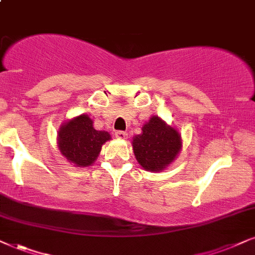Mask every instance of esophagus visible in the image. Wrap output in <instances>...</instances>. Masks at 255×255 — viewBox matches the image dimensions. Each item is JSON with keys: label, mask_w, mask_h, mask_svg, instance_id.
<instances>
[{"label": "esophagus", "mask_w": 255, "mask_h": 255, "mask_svg": "<svg viewBox=\"0 0 255 255\" xmlns=\"http://www.w3.org/2000/svg\"><path fill=\"white\" fill-rule=\"evenodd\" d=\"M115 137L119 138V140H126V138L128 137V134L126 133V131L118 130V131H115Z\"/></svg>", "instance_id": "obj_1"}]
</instances>
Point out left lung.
I'll return each instance as SVG.
<instances>
[{"label":"left lung","mask_w":255,"mask_h":255,"mask_svg":"<svg viewBox=\"0 0 255 255\" xmlns=\"http://www.w3.org/2000/svg\"><path fill=\"white\" fill-rule=\"evenodd\" d=\"M131 143L138 164L152 172L167 168L182 149L178 131L156 115L145 122L142 133L135 135Z\"/></svg>","instance_id":"1"}]
</instances>
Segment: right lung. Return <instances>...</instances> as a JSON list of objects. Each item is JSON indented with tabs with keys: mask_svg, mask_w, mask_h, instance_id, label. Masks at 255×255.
Wrapping results in <instances>:
<instances>
[{
	"mask_svg": "<svg viewBox=\"0 0 255 255\" xmlns=\"http://www.w3.org/2000/svg\"><path fill=\"white\" fill-rule=\"evenodd\" d=\"M58 147L67 161L76 167H88L96 161L105 142L111 140L108 131L97 130L86 114L73 118L60 126Z\"/></svg>",
	"mask_w": 255,
	"mask_h": 255,
	"instance_id": "obj_1",
	"label": "right lung"
}]
</instances>
